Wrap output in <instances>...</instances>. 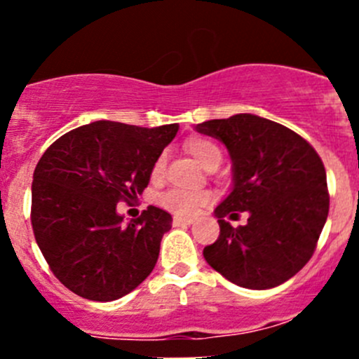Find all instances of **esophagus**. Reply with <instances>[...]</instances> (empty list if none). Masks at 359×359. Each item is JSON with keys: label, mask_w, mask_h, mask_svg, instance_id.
<instances>
[{"label": "esophagus", "mask_w": 359, "mask_h": 359, "mask_svg": "<svg viewBox=\"0 0 359 359\" xmlns=\"http://www.w3.org/2000/svg\"><path fill=\"white\" fill-rule=\"evenodd\" d=\"M194 222V219H191V217H173V226L179 227V226H191V224Z\"/></svg>", "instance_id": "34e87169"}]
</instances>
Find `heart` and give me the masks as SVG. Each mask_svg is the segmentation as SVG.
Here are the masks:
<instances>
[{
  "mask_svg": "<svg viewBox=\"0 0 359 359\" xmlns=\"http://www.w3.org/2000/svg\"><path fill=\"white\" fill-rule=\"evenodd\" d=\"M186 149L203 168L212 163H220V149L208 139L191 137L186 142ZM161 170L163 158H158L153 166V175H159ZM210 200H212V194L205 189H170L158 198V203L163 208L177 215H194L203 206L208 205Z\"/></svg>",
  "mask_w": 359,
  "mask_h": 359,
  "instance_id": "1",
  "label": "heart"
}]
</instances>
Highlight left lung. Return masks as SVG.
Instances as JSON below:
<instances>
[{"label": "left lung", "instance_id": "1", "mask_svg": "<svg viewBox=\"0 0 359 359\" xmlns=\"http://www.w3.org/2000/svg\"><path fill=\"white\" fill-rule=\"evenodd\" d=\"M226 146L233 187L213 210L220 236L203 250L226 280L267 290L295 276L313 257L328 217L327 172L309 142L257 114H234L194 126ZM249 213L245 226L225 219Z\"/></svg>", "mask_w": 359, "mask_h": 359}]
</instances>
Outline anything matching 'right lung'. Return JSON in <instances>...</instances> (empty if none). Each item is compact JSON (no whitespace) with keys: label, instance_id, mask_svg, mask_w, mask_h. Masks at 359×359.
<instances>
[{"label":"right lung","instance_id":"obj_1","mask_svg":"<svg viewBox=\"0 0 359 359\" xmlns=\"http://www.w3.org/2000/svg\"><path fill=\"white\" fill-rule=\"evenodd\" d=\"M177 132V123L144 128L95 121L57 139L38 161L31 206L36 243L76 295L121 299L154 269L172 215L149 206L125 224L116 205L142 194Z\"/></svg>","mask_w":359,"mask_h":359}]
</instances>
